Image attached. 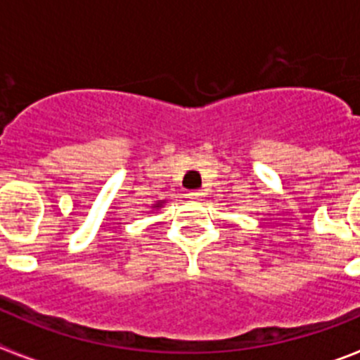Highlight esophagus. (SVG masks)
<instances>
[{"mask_svg":"<svg viewBox=\"0 0 360 360\" xmlns=\"http://www.w3.org/2000/svg\"><path fill=\"white\" fill-rule=\"evenodd\" d=\"M187 196H189V198H200V196H203V193L202 191H189V193H187Z\"/></svg>","mask_w":360,"mask_h":360,"instance_id":"esophagus-1","label":"esophagus"}]
</instances>
